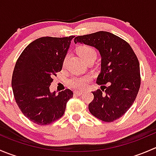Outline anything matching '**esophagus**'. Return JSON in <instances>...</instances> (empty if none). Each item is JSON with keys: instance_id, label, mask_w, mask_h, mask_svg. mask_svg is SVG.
Returning a JSON list of instances; mask_svg holds the SVG:
<instances>
[{"instance_id": "obj_1", "label": "esophagus", "mask_w": 156, "mask_h": 156, "mask_svg": "<svg viewBox=\"0 0 156 156\" xmlns=\"http://www.w3.org/2000/svg\"><path fill=\"white\" fill-rule=\"evenodd\" d=\"M82 91H81V90H75L74 91V94H75V95H76V96H81V94H82Z\"/></svg>"}]
</instances>
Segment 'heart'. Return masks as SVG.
I'll return each instance as SVG.
<instances>
[{
    "label": "heart",
    "instance_id": "b5f03b06",
    "mask_svg": "<svg viewBox=\"0 0 156 156\" xmlns=\"http://www.w3.org/2000/svg\"><path fill=\"white\" fill-rule=\"evenodd\" d=\"M78 52L84 62L87 59H91V58H95L96 59V56H97V53H96L95 50L91 47L87 46V45L79 47L78 49ZM90 80L91 76H90V75L72 77L69 80V84L71 87L75 88V89L82 90L87 87L88 83L90 81Z\"/></svg>",
    "mask_w": 156,
    "mask_h": 156
}]
</instances>
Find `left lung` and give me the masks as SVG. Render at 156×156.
<instances>
[{"instance_id":"obj_1","label":"left lung","mask_w":156,"mask_h":156,"mask_svg":"<svg viewBox=\"0 0 156 156\" xmlns=\"http://www.w3.org/2000/svg\"><path fill=\"white\" fill-rule=\"evenodd\" d=\"M74 41L94 47L101 56L97 84L105 90L93 91L90 112L106 122L119 119L133 105L140 86L139 61L133 49L121 37L103 31L78 36Z\"/></svg>"}]
</instances>
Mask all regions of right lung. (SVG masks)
Listing matches in <instances>:
<instances>
[{
	"instance_id": "add662e5",
	"label": "right lung",
	"mask_w": 156,
	"mask_h": 156,
	"mask_svg": "<svg viewBox=\"0 0 156 156\" xmlns=\"http://www.w3.org/2000/svg\"><path fill=\"white\" fill-rule=\"evenodd\" d=\"M75 36L42 37L30 43L14 67L12 88L15 100L26 118L39 125H46L63 115L73 92L66 89L56 95L50 86L53 77L60 72Z\"/></svg>"
}]
</instances>
